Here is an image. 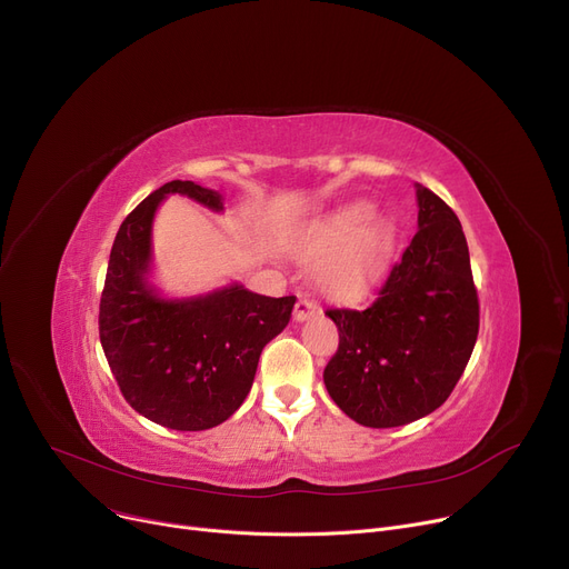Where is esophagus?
Segmentation results:
<instances>
[{"label":"esophagus","mask_w":569,"mask_h":569,"mask_svg":"<svg viewBox=\"0 0 569 569\" xmlns=\"http://www.w3.org/2000/svg\"><path fill=\"white\" fill-rule=\"evenodd\" d=\"M320 311V307H318V302H313V300H309V297H302L300 302L295 305V320H307V318H311L313 313H318Z\"/></svg>","instance_id":"esophagus-1"}]
</instances>
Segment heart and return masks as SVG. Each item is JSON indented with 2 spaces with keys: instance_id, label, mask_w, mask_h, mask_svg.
I'll return each mask as SVG.
<instances>
[{
  "instance_id": "1",
  "label": "heart",
  "mask_w": 569,
  "mask_h": 569,
  "mask_svg": "<svg viewBox=\"0 0 569 569\" xmlns=\"http://www.w3.org/2000/svg\"><path fill=\"white\" fill-rule=\"evenodd\" d=\"M369 218V204H348L325 219L300 249L302 262L318 267V286L332 300L350 302L365 295L392 249V226Z\"/></svg>"
}]
</instances>
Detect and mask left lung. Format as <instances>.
Masks as SVG:
<instances>
[{
    "instance_id": "left-lung-1",
    "label": "left lung",
    "mask_w": 569,
    "mask_h": 569,
    "mask_svg": "<svg viewBox=\"0 0 569 569\" xmlns=\"http://www.w3.org/2000/svg\"><path fill=\"white\" fill-rule=\"evenodd\" d=\"M410 244L365 309H327L339 348L322 380L335 403L371 429L440 408L459 382L480 332V302L466 234L452 207L417 187Z\"/></svg>"
}]
</instances>
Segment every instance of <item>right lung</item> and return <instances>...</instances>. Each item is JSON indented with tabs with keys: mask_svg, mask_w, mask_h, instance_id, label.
<instances>
[{
	"mask_svg": "<svg viewBox=\"0 0 569 569\" xmlns=\"http://www.w3.org/2000/svg\"><path fill=\"white\" fill-rule=\"evenodd\" d=\"M168 193L221 212L223 198L172 179L122 221L110 251L99 337L119 392L147 420L177 431L212 429L244 403L262 348L283 332L295 295L264 297L230 286L193 300H163L144 274L152 221Z\"/></svg>",
	"mask_w": 569,
	"mask_h": 569,
	"instance_id": "add662e5",
	"label": "right lung"
}]
</instances>
